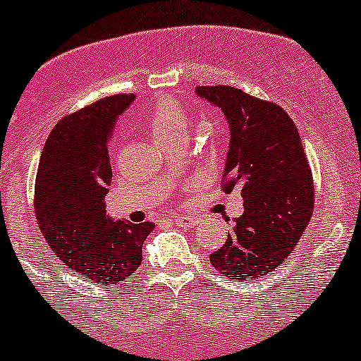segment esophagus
Instances as JSON below:
<instances>
[{
	"label": "esophagus",
	"mask_w": 361,
	"mask_h": 361,
	"mask_svg": "<svg viewBox=\"0 0 361 361\" xmlns=\"http://www.w3.org/2000/svg\"><path fill=\"white\" fill-rule=\"evenodd\" d=\"M171 224H178V226H191V224H197V218L193 216H171L170 218Z\"/></svg>",
	"instance_id": "1"
}]
</instances>
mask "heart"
I'll return each instance as SVG.
<instances>
[{"label":"heart","mask_w":361,"mask_h":361,"mask_svg":"<svg viewBox=\"0 0 361 361\" xmlns=\"http://www.w3.org/2000/svg\"><path fill=\"white\" fill-rule=\"evenodd\" d=\"M148 125L159 145L188 134L186 112L173 100H159L148 116Z\"/></svg>","instance_id":"1"}]
</instances>
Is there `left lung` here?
I'll return each instance as SVG.
<instances>
[{
  "label": "left lung",
  "mask_w": 361,
  "mask_h": 361,
  "mask_svg": "<svg viewBox=\"0 0 361 361\" xmlns=\"http://www.w3.org/2000/svg\"><path fill=\"white\" fill-rule=\"evenodd\" d=\"M195 92L226 116L231 140L221 186L243 198V214L209 261L229 279L256 281L283 264L308 226L312 170L295 123L277 104L231 85Z\"/></svg>",
  "instance_id": "8db88e82"
}]
</instances>
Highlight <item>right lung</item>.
<instances>
[{"label":"right lung","mask_w":361,"mask_h":361,"mask_svg":"<svg viewBox=\"0 0 361 361\" xmlns=\"http://www.w3.org/2000/svg\"><path fill=\"white\" fill-rule=\"evenodd\" d=\"M134 94L102 98L66 116L46 140L35 178V216L59 259L104 286L130 277L143 261L154 224L112 220L105 197L112 180L109 140Z\"/></svg>","instance_id":"add662e5"}]
</instances>
